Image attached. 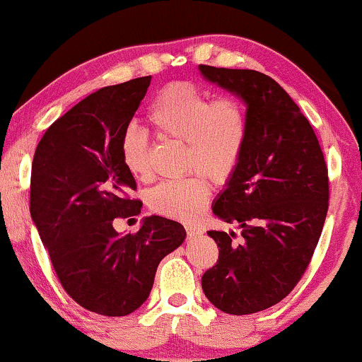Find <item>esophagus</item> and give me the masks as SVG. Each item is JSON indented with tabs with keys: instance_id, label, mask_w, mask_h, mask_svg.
Masks as SVG:
<instances>
[{
	"instance_id": "34e87169",
	"label": "esophagus",
	"mask_w": 362,
	"mask_h": 362,
	"mask_svg": "<svg viewBox=\"0 0 362 362\" xmlns=\"http://www.w3.org/2000/svg\"><path fill=\"white\" fill-rule=\"evenodd\" d=\"M185 228H186L187 237H196V235H201L202 233V228L197 227V225H192V223H187Z\"/></svg>"
}]
</instances>
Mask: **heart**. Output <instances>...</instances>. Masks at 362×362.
Instances as JSON below:
<instances>
[{
	"mask_svg": "<svg viewBox=\"0 0 362 362\" xmlns=\"http://www.w3.org/2000/svg\"><path fill=\"white\" fill-rule=\"evenodd\" d=\"M150 120L161 137L186 146V170L201 171L222 182L232 175L242 158L248 122L242 103L233 98L212 99L191 83H173L155 99ZM124 166L137 180H148L150 148L146 135L129 125L120 139ZM211 186L197 173L181 181H166L150 189L148 207L158 216L191 220L206 209Z\"/></svg>",
	"mask_w": 362,
	"mask_h": 362,
	"instance_id": "b5f03b06",
	"label": "heart"
}]
</instances>
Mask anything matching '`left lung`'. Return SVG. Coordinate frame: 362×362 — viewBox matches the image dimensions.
<instances>
[{"mask_svg":"<svg viewBox=\"0 0 362 362\" xmlns=\"http://www.w3.org/2000/svg\"><path fill=\"white\" fill-rule=\"evenodd\" d=\"M202 76L243 99L242 158L212 212L242 230H211L218 246L202 291L218 310L248 315L276 305L305 272L327 218L328 170L310 122L277 83L255 70L199 65Z\"/></svg>","mask_w":362,"mask_h":362,"instance_id":"left-lung-1","label":"left lung"}]
</instances>
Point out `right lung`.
I'll list each match as a JSON object with an SVG mask.
<instances>
[{"label": "right lung", "instance_id": "right-lung-1", "mask_svg": "<svg viewBox=\"0 0 362 362\" xmlns=\"http://www.w3.org/2000/svg\"><path fill=\"white\" fill-rule=\"evenodd\" d=\"M151 76L90 94L47 129L30 173V217L68 296L106 317L132 313L148 298L160 261L186 238L175 220L145 217L137 233L119 235L116 217L142 202L124 166L120 139Z\"/></svg>", "mask_w": 362, "mask_h": 362}]
</instances>
